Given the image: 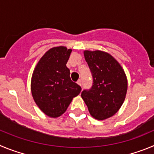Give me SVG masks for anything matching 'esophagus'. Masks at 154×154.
<instances>
[{
  "label": "esophagus",
  "mask_w": 154,
  "mask_h": 154,
  "mask_svg": "<svg viewBox=\"0 0 154 154\" xmlns=\"http://www.w3.org/2000/svg\"><path fill=\"white\" fill-rule=\"evenodd\" d=\"M77 84H78V85H80V87H81V80H77Z\"/></svg>",
  "instance_id": "34e87169"
}]
</instances>
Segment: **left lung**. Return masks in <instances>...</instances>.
<instances>
[{
    "label": "left lung",
    "mask_w": 154,
    "mask_h": 154,
    "mask_svg": "<svg viewBox=\"0 0 154 154\" xmlns=\"http://www.w3.org/2000/svg\"><path fill=\"white\" fill-rule=\"evenodd\" d=\"M84 57L93 76V86L83 91L81 97L94 118L103 120L117 113L124 103L127 79L124 69L110 54L84 51Z\"/></svg>",
    "instance_id": "left-lung-1"
}]
</instances>
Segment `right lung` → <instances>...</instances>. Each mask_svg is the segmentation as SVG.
I'll list each match as a JSON object with an SVG mask.
<instances>
[{
  "instance_id": "1",
  "label": "right lung",
  "mask_w": 154,
  "mask_h": 154,
  "mask_svg": "<svg viewBox=\"0 0 154 154\" xmlns=\"http://www.w3.org/2000/svg\"><path fill=\"white\" fill-rule=\"evenodd\" d=\"M71 51L63 46L51 48L33 72L30 83L33 98L40 110L50 117L61 116L81 91L71 80L66 66Z\"/></svg>"
}]
</instances>
